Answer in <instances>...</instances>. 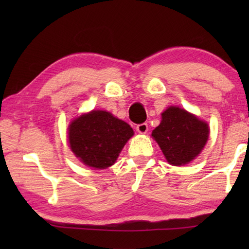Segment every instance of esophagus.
<instances>
[{"label": "esophagus", "mask_w": 249, "mask_h": 249, "mask_svg": "<svg viewBox=\"0 0 249 249\" xmlns=\"http://www.w3.org/2000/svg\"><path fill=\"white\" fill-rule=\"evenodd\" d=\"M136 130L140 134H146L147 130H148V125L146 123H142V124H138L136 126Z\"/></svg>", "instance_id": "34e87169"}]
</instances>
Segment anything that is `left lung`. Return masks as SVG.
<instances>
[{
    "label": "left lung",
    "instance_id": "left-lung-1",
    "mask_svg": "<svg viewBox=\"0 0 249 249\" xmlns=\"http://www.w3.org/2000/svg\"><path fill=\"white\" fill-rule=\"evenodd\" d=\"M209 134L208 123L183 108L169 107L161 114V122L151 136L170 165L183 166L201 153Z\"/></svg>",
    "mask_w": 249,
    "mask_h": 249
}]
</instances>
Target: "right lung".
<instances>
[{
	"mask_svg": "<svg viewBox=\"0 0 249 249\" xmlns=\"http://www.w3.org/2000/svg\"><path fill=\"white\" fill-rule=\"evenodd\" d=\"M134 130L124 121L107 111H91L71 122L69 146L88 167L105 169L115 163Z\"/></svg>",
	"mask_w": 249,
	"mask_h": 249,
	"instance_id": "obj_1",
	"label": "right lung"
}]
</instances>
